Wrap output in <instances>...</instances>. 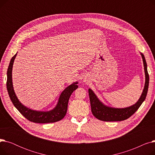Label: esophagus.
I'll list each match as a JSON object with an SVG mask.
<instances>
[{"label": "esophagus", "mask_w": 155, "mask_h": 155, "mask_svg": "<svg viewBox=\"0 0 155 155\" xmlns=\"http://www.w3.org/2000/svg\"><path fill=\"white\" fill-rule=\"evenodd\" d=\"M84 82H86V79H84Z\"/></svg>", "instance_id": "obj_1"}]
</instances>
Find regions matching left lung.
Wrapping results in <instances>:
<instances>
[{"label":"left lung","mask_w":155,"mask_h":155,"mask_svg":"<svg viewBox=\"0 0 155 155\" xmlns=\"http://www.w3.org/2000/svg\"><path fill=\"white\" fill-rule=\"evenodd\" d=\"M144 64V70L145 73V84L144 89L140 98L136 103L131 106L124 108H115L107 106L104 104L99 99L91 88H88L89 98H90L91 110L93 115L101 120L103 121H121L131 117L135 112L139 109L142 103L146 99L148 93L149 86V75L147 70V63H146L144 56L140 53Z\"/></svg>","instance_id":"1"}]
</instances>
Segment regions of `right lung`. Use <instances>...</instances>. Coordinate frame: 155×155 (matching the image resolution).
I'll list each match as a JSON object with an SVG mask.
<instances>
[{"label":"right lung","mask_w":155,"mask_h":155,"mask_svg":"<svg viewBox=\"0 0 155 155\" xmlns=\"http://www.w3.org/2000/svg\"><path fill=\"white\" fill-rule=\"evenodd\" d=\"M17 55L16 53L11 60L7 72V88L10 99L15 106L21 114L29 120L35 123H51L61 120L66 115L68 104L73 92L78 87V82H75L68 86L61 93L58 103L54 108L49 111H39L32 110L24 105L16 96L12 84V71L14 60Z\"/></svg>","instance_id":"right-lung-1"}]
</instances>
